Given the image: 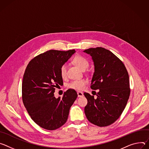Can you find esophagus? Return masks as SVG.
Wrapping results in <instances>:
<instances>
[{
	"mask_svg": "<svg viewBox=\"0 0 149 149\" xmlns=\"http://www.w3.org/2000/svg\"><path fill=\"white\" fill-rule=\"evenodd\" d=\"M77 95H78V97H81L84 96V93H82L81 92H77Z\"/></svg>",
	"mask_w": 149,
	"mask_h": 149,
	"instance_id": "34e87169",
	"label": "esophagus"
}]
</instances>
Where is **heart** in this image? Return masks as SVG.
<instances>
[{"label": "heart", "instance_id": "1", "mask_svg": "<svg viewBox=\"0 0 149 149\" xmlns=\"http://www.w3.org/2000/svg\"><path fill=\"white\" fill-rule=\"evenodd\" d=\"M73 62L78 68H79L82 70H85L86 69H87L89 65L88 60L86 58L81 56H76L73 59ZM67 68L68 65L66 63L62 64L61 66L60 69V73L61 76L63 78L65 77L66 75H67ZM86 83L87 81L85 79L75 80L70 82L68 84V87L69 88L76 90H81L85 88Z\"/></svg>", "mask_w": 149, "mask_h": 149}]
</instances>
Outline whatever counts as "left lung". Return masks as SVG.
I'll use <instances>...</instances> for the list:
<instances>
[{
	"label": "left lung",
	"mask_w": 149,
	"mask_h": 149,
	"mask_svg": "<svg viewBox=\"0 0 149 149\" xmlns=\"http://www.w3.org/2000/svg\"><path fill=\"white\" fill-rule=\"evenodd\" d=\"M84 52L92 57L94 64L91 88L99 89L96 98L84 93L88 100L85 115L96 125H109L120 117L128 100L130 89L127 70L116 56L104 48H91Z\"/></svg>",
	"instance_id": "left-lung-1"
}]
</instances>
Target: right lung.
Here are the masks:
<instances>
[{
    "mask_svg": "<svg viewBox=\"0 0 149 149\" xmlns=\"http://www.w3.org/2000/svg\"><path fill=\"white\" fill-rule=\"evenodd\" d=\"M75 52L51 49L33 58L26 68L22 84L23 103L31 119L44 129L56 130L65 124L77 97L72 89L62 97L56 98L54 94L56 88L63 85L61 65Z\"/></svg>",
    "mask_w": 149,
    "mask_h": 149,
    "instance_id": "obj_1",
    "label": "right lung"
}]
</instances>
